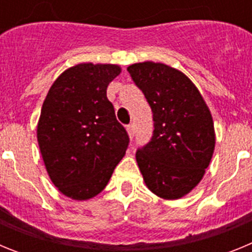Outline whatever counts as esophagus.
I'll list each match as a JSON object with an SVG mask.
<instances>
[{"label": "esophagus", "mask_w": 252, "mask_h": 252, "mask_svg": "<svg viewBox=\"0 0 252 252\" xmlns=\"http://www.w3.org/2000/svg\"><path fill=\"white\" fill-rule=\"evenodd\" d=\"M126 130H127V133H128V136L132 139L133 135H135V126H133V124H130L126 126Z\"/></svg>", "instance_id": "esophagus-1"}]
</instances>
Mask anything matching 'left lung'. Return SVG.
Listing matches in <instances>:
<instances>
[{"mask_svg":"<svg viewBox=\"0 0 252 252\" xmlns=\"http://www.w3.org/2000/svg\"><path fill=\"white\" fill-rule=\"evenodd\" d=\"M127 70L153 111V136L136 151L144 182L160 198L184 197L201 182L212 159V115L197 87L178 69L144 62Z\"/></svg>","mask_w":252,"mask_h":252,"instance_id":"obj_1","label":"left lung"}]
</instances>
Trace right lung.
<instances>
[{
	"label": "right lung",
	"instance_id": "add662e5",
	"mask_svg": "<svg viewBox=\"0 0 252 252\" xmlns=\"http://www.w3.org/2000/svg\"><path fill=\"white\" fill-rule=\"evenodd\" d=\"M120 73L115 64H78L57 78L43 103L40 153L53 184L75 201L103 190L130 142L107 98Z\"/></svg>",
	"mask_w": 252,
	"mask_h": 252
}]
</instances>
